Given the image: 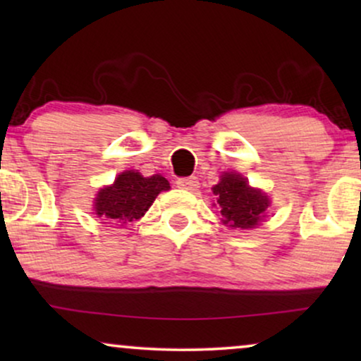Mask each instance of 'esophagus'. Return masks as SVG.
I'll use <instances>...</instances> for the list:
<instances>
[{
	"mask_svg": "<svg viewBox=\"0 0 361 361\" xmlns=\"http://www.w3.org/2000/svg\"><path fill=\"white\" fill-rule=\"evenodd\" d=\"M177 187L182 190H189V192H194L199 189V180H197V177H184V179H179L176 182Z\"/></svg>",
	"mask_w": 361,
	"mask_h": 361,
	"instance_id": "esophagus-1",
	"label": "esophagus"
}]
</instances>
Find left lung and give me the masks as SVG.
Here are the masks:
<instances>
[{
	"label": "left lung",
	"mask_w": 361,
	"mask_h": 361,
	"mask_svg": "<svg viewBox=\"0 0 361 361\" xmlns=\"http://www.w3.org/2000/svg\"><path fill=\"white\" fill-rule=\"evenodd\" d=\"M214 194L220 220L231 228H255L269 207L268 197L251 189L248 180L236 172H225L214 187Z\"/></svg>",
	"instance_id": "obj_1"
}]
</instances>
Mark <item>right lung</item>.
I'll return each mask as SVG.
<instances>
[{
    "label": "right lung",
    "mask_w": 361,
    "mask_h": 361,
    "mask_svg": "<svg viewBox=\"0 0 361 361\" xmlns=\"http://www.w3.org/2000/svg\"><path fill=\"white\" fill-rule=\"evenodd\" d=\"M169 189L162 176L142 177L140 172L126 171L116 177L115 184L98 192L95 212L103 220L130 224L140 220L152 205L157 194Z\"/></svg>",
    "instance_id": "1"
}]
</instances>
